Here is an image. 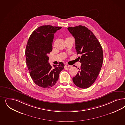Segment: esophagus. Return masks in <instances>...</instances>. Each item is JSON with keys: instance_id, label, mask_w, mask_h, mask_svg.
Here are the masks:
<instances>
[{"instance_id": "obj_1", "label": "esophagus", "mask_w": 125, "mask_h": 125, "mask_svg": "<svg viewBox=\"0 0 125 125\" xmlns=\"http://www.w3.org/2000/svg\"><path fill=\"white\" fill-rule=\"evenodd\" d=\"M72 66H71V65H69L68 64H66L65 65V68H70V67H71Z\"/></svg>"}]
</instances>
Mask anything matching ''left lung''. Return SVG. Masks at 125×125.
<instances>
[{
  "label": "left lung",
  "mask_w": 125,
  "mask_h": 125,
  "mask_svg": "<svg viewBox=\"0 0 125 125\" xmlns=\"http://www.w3.org/2000/svg\"><path fill=\"white\" fill-rule=\"evenodd\" d=\"M75 39L77 54L81 63V69L73 78L74 84L81 88H87L97 79L103 61L100 43L93 32L85 26L79 25L68 28Z\"/></svg>",
  "instance_id": "8db88e82"
}]
</instances>
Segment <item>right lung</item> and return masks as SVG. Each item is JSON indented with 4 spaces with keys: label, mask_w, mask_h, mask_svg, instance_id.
<instances>
[{
    "label": "right lung",
    "mask_w": 125,
    "mask_h": 125,
    "mask_svg": "<svg viewBox=\"0 0 125 125\" xmlns=\"http://www.w3.org/2000/svg\"><path fill=\"white\" fill-rule=\"evenodd\" d=\"M61 28L51 25L39 27L31 34L26 46V64L30 76L35 84L44 88L55 85L64 69L62 62L52 68L48 56L52 50L54 34Z\"/></svg>",
    "instance_id": "add662e5"
}]
</instances>
